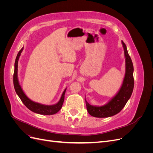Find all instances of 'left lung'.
I'll list each match as a JSON object with an SVG mask.
<instances>
[{
	"instance_id": "8db88e82",
	"label": "left lung",
	"mask_w": 153,
	"mask_h": 153,
	"mask_svg": "<svg viewBox=\"0 0 153 153\" xmlns=\"http://www.w3.org/2000/svg\"><path fill=\"white\" fill-rule=\"evenodd\" d=\"M126 57V73L123 85L118 93L109 102L103 106H92L85 100L87 110L89 114L96 117H108L118 114L126 104L130 98L134 87L133 65L129 56L126 46L122 41Z\"/></svg>"
}]
</instances>
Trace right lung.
<instances>
[{
	"label": "right lung",
	"instance_id": "right-lung-1",
	"mask_svg": "<svg viewBox=\"0 0 153 153\" xmlns=\"http://www.w3.org/2000/svg\"><path fill=\"white\" fill-rule=\"evenodd\" d=\"M23 50H24V47L18 52L15 62V71H14L13 75V84L16 94L19 96V98L22 100L23 103H24L30 110L32 111V112L42 115H53L56 114L62 108V106L63 105L64 100V94H65L66 89L64 91L61 100H59V102L57 104L53 105H45L42 104H39L38 103L34 102V101H32L29 98H27V96L24 94V91L22 89V88L19 84V82H18L17 76L18 61Z\"/></svg>",
	"mask_w": 153,
	"mask_h": 153
}]
</instances>
